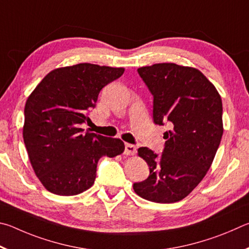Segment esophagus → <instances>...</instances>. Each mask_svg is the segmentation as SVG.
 <instances>
[{
    "label": "esophagus",
    "mask_w": 249,
    "mask_h": 249,
    "mask_svg": "<svg viewBox=\"0 0 249 249\" xmlns=\"http://www.w3.org/2000/svg\"><path fill=\"white\" fill-rule=\"evenodd\" d=\"M137 152V146L133 144H129L127 143L124 146V154L125 155H133Z\"/></svg>",
    "instance_id": "1"
}]
</instances>
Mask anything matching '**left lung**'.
Segmentation results:
<instances>
[{"mask_svg": "<svg viewBox=\"0 0 249 249\" xmlns=\"http://www.w3.org/2000/svg\"><path fill=\"white\" fill-rule=\"evenodd\" d=\"M153 95L155 124L168 122L162 154L140 147L150 167L145 180L133 189L143 199L173 203L187 197L206 176L219 149L223 122L222 100L214 85L199 71L175 63L138 69Z\"/></svg>", "mask_w": 249, "mask_h": 249, "instance_id": "1", "label": "left lung"}]
</instances>
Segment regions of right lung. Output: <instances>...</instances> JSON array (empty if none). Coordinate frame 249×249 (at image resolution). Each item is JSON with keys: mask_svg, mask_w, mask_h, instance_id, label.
<instances>
[{"mask_svg": "<svg viewBox=\"0 0 249 249\" xmlns=\"http://www.w3.org/2000/svg\"><path fill=\"white\" fill-rule=\"evenodd\" d=\"M124 68L80 63L43 77L25 105L24 143L39 180L52 194L74 196L93 186L102 156L124 151L120 139L84 131L99 91Z\"/></svg>", "mask_w": 249, "mask_h": 249, "instance_id": "add662e5", "label": "right lung"}]
</instances>
